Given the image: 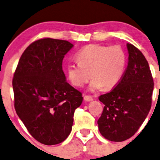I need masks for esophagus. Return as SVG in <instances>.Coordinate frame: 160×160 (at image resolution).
<instances>
[{
	"label": "esophagus",
	"instance_id": "1",
	"mask_svg": "<svg viewBox=\"0 0 160 160\" xmlns=\"http://www.w3.org/2000/svg\"><path fill=\"white\" fill-rule=\"evenodd\" d=\"M83 99H84L85 101H88V102L93 101V98L90 96H88V95H85V96L83 97Z\"/></svg>",
	"mask_w": 160,
	"mask_h": 160
}]
</instances>
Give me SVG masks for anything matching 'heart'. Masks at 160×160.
Masks as SVG:
<instances>
[{"mask_svg": "<svg viewBox=\"0 0 160 160\" xmlns=\"http://www.w3.org/2000/svg\"><path fill=\"white\" fill-rule=\"evenodd\" d=\"M76 58L78 63L67 65V77L72 85L81 88L91 76L90 90L115 88L123 77L127 63L126 53L120 46L90 44L80 49Z\"/></svg>", "mask_w": 160, "mask_h": 160, "instance_id": "obj_1", "label": "heart"}]
</instances>
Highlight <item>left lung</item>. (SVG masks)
Segmentation results:
<instances>
[{
	"instance_id": "obj_1",
	"label": "left lung",
	"mask_w": 160,
	"mask_h": 160,
	"mask_svg": "<svg viewBox=\"0 0 160 160\" xmlns=\"http://www.w3.org/2000/svg\"><path fill=\"white\" fill-rule=\"evenodd\" d=\"M128 67L120 83L99 97L104 104L98 128L106 139L122 142L135 135L149 114L152 105L153 78L144 55L127 44Z\"/></svg>"
}]
</instances>
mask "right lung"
Returning a JSON list of instances; mask_svg holds the SVG:
<instances>
[{"instance_id":"1","label":"right lung","mask_w":160,"mask_h":160,"mask_svg":"<svg viewBox=\"0 0 160 160\" xmlns=\"http://www.w3.org/2000/svg\"><path fill=\"white\" fill-rule=\"evenodd\" d=\"M73 45L66 40H36L24 51L12 80L14 108L35 139L52 146L70 135L81 92L66 81L62 64Z\"/></svg>"}]
</instances>
